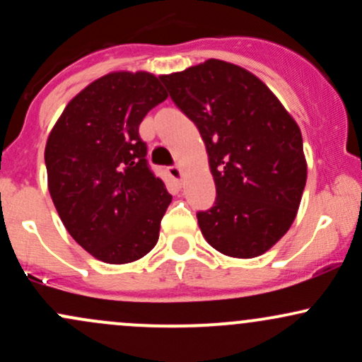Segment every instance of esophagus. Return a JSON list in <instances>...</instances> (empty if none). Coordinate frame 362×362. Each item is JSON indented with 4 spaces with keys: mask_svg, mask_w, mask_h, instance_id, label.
Here are the masks:
<instances>
[{
    "mask_svg": "<svg viewBox=\"0 0 362 362\" xmlns=\"http://www.w3.org/2000/svg\"><path fill=\"white\" fill-rule=\"evenodd\" d=\"M168 175L173 178V180L180 182L182 180V168L178 167V165H175V167H170L168 168Z\"/></svg>",
    "mask_w": 362,
    "mask_h": 362,
    "instance_id": "34e87169",
    "label": "esophagus"
}]
</instances>
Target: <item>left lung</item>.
Returning <instances> with one entry per match:
<instances>
[{
	"label": "left lung",
	"instance_id": "obj_1",
	"mask_svg": "<svg viewBox=\"0 0 362 362\" xmlns=\"http://www.w3.org/2000/svg\"><path fill=\"white\" fill-rule=\"evenodd\" d=\"M204 139L216 202L197 213L211 247L253 259L288 233L306 185L300 126L255 74L219 59L161 74Z\"/></svg>",
	"mask_w": 362,
	"mask_h": 362
}]
</instances>
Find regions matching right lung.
<instances>
[{"label": "right lung", "instance_id": "add662e5", "mask_svg": "<svg viewBox=\"0 0 362 362\" xmlns=\"http://www.w3.org/2000/svg\"><path fill=\"white\" fill-rule=\"evenodd\" d=\"M168 93L146 71H114L83 88L45 144L47 187L62 224L95 259L129 264L160 236L172 202L146 161L139 124Z\"/></svg>", "mask_w": 362, "mask_h": 362}]
</instances>
